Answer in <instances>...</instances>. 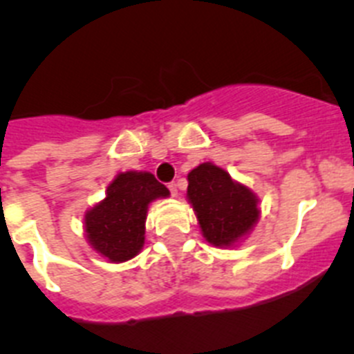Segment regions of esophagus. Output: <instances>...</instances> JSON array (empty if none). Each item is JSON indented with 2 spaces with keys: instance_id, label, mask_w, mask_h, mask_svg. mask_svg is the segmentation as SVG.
<instances>
[{
  "instance_id": "obj_1",
  "label": "esophagus",
  "mask_w": 354,
  "mask_h": 354,
  "mask_svg": "<svg viewBox=\"0 0 354 354\" xmlns=\"http://www.w3.org/2000/svg\"><path fill=\"white\" fill-rule=\"evenodd\" d=\"M167 188L171 190V196H173V197L178 196V185L176 183H169V185H167Z\"/></svg>"
}]
</instances>
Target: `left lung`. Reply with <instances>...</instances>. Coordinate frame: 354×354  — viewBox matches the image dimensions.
<instances>
[{"label":"left lung","mask_w":354,"mask_h":354,"mask_svg":"<svg viewBox=\"0 0 354 354\" xmlns=\"http://www.w3.org/2000/svg\"><path fill=\"white\" fill-rule=\"evenodd\" d=\"M187 199L196 211L204 239L216 248H234L252 232L260 218L259 197L232 180L213 162L199 164L187 176Z\"/></svg>","instance_id":"obj_1"}]
</instances>
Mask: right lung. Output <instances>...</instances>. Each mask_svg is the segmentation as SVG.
I'll return each mask as SVG.
<instances>
[{
	"label": "right lung",
	"instance_id": "right-lung-1",
	"mask_svg": "<svg viewBox=\"0 0 354 354\" xmlns=\"http://www.w3.org/2000/svg\"><path fill=\"white\" fill-rule=\"evenodd\" d=\"M169 197V190L147 171L118 173L106 197L85 213L87 243L108 262L134 259L143 250L148 206Z\"/></svg>",
	"mask_w": 354,
	"mask_h": 354
}]
</instances>
